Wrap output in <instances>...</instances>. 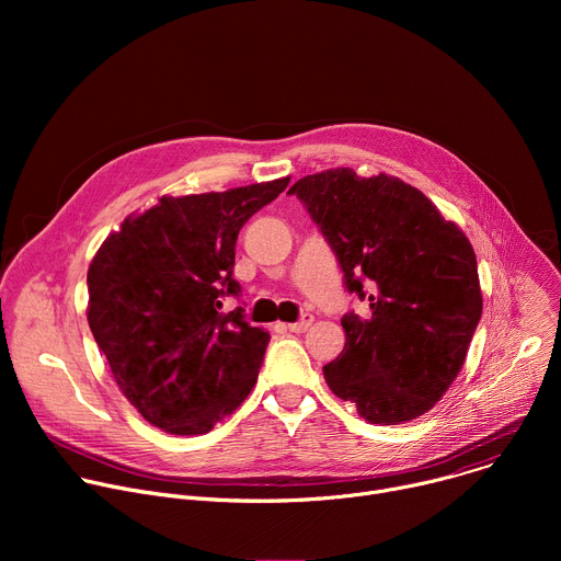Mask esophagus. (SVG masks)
Listing matches in <instances>:
<instances>
[{
    "label": "esophagus",
    "instance_id": "34e87169",
    "mask_svg": "<svg viewBox=\"0 0 561 561\" xmlns=\"http://www.w3.org/2000/svg\"><path fill=\"white\" fill-rule=\"evenodd\" d=\"M314 322V317L312 314H301V319H299V322H295V324H288L286 329L290 331V333H304V331H308L310 329V324Z\"/></svg>",
    "mask_w": 561,
    "mask_h": 561
}]
</instances>
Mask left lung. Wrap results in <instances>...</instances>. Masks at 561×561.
Segmentation results:
<instances>
[{"label": "left lung", "mask_w": 561, "mask_h": 561, "mask_svg": "<svg viewBox=\"0 0 561 561\" xmlns=\"http://www.w3.org/2000/svg\"><path fill=\"white\" fill-rule=\"evenodd\" d=\"M297 195L335 251L346 288L370 314L342 317L346 344L324 366L329 388L381 426L428 413L459 375L482 317L468 237L415 186L386 173L331 169Z\"/></svg>", "instance_id": "1"}]
</instances>
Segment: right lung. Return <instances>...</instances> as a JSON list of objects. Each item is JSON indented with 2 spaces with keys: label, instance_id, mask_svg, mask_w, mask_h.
Here are the masks:
<instances>
[{
  "label": "right lung",
  "instance_id": "right-lung-1",
  "mask_svg": "<svg viewBox=\"0 0 561 561\" xmlns=\"http://www.w3.org/2000/svg\"><path fill=\"white\" fill-rule=\"evenodd\" d=\"M290 178L169 197L128 215L89 266V327L139 415L171 435H204L253 390L271 335L242 308L221 312L234 242Z\"/></svg>",
  "mask_w": 561,
  "mask_h": 561
}]
</instances>
